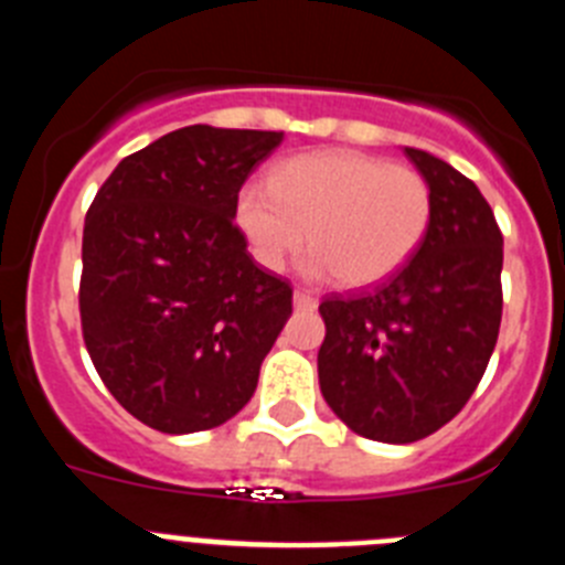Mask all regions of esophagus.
Returning a JSON list of instances; mask_svg holds the SVG:
<instances>
[{
	"label": "esophagus",
	"mask_w": 565,
	"mask_h": 565,
	"mask_svg": "<svg viewBox=\"0 0 565 565\" xmlns=\"http://www.w3.org/2000/svg\"><path fill=\"white\" fill-rule=\"evenodd\" d=\"M317 302L319 299L313 297L311 291H306V288H297V291H294V306L302 308V311H313V308H317Z\"/></svg>",
	"instance_id": "1"
}]
</instances>
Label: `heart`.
<instances>
[{
  "instance_id": "obj_1",
  "label": "heart",
  "mask_w": 565,
  "mask_h": 565,
  "mask_svg": "<svg viewBox=\"0 0 565 565\" xmlns=\"http://www.w3.org/2000/svg\"><path fill=\"white\" fill-rule=\"evenodd\" d=\"M237 223L266 268L306 246L308 274L348 288L382 282L418 252L433 223V189L422 172L353 149L294 154L237 198Z\"/></svg>"
}]
</instances>
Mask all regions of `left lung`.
<instances>
[{
    "mask_svg": "<svg viewBox=\"0 0 565 565\" xmlns=\"http://www.w3.org/2000/svg\"><path fill=\"white\" fill-rule=\"evenodd\" d=\"M433 189L430 232L396 274L319 306V387L353 433L411 444L441 430L476 393L503 313V237L458 169L404 149Z\"/></svg>",
    "mask_w": 565,
    "mask_h": 565,
    "instance_id": "left-lung-1",
    "label": "left lung"
}]
</instances>
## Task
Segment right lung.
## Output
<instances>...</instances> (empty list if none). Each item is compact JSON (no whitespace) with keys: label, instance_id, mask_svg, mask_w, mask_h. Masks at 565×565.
<instances>
[{"label":"right lung","instance_id":"obj_1","mask_svg":"<svg viewBox=\"0 0 565 565\" xmlns=\"http://www.w3.org/2000/svg\"><path fill=\"white\" fill-rule=\"evenodd\" d=\"M282 132L174 129L127 154L87 209L78 313L115 402L152 430H212L246 407L291 317L288 279L254 263L239 189Z\"/></svg>","mask_w":565,"mask_h":565}]
</instances>
